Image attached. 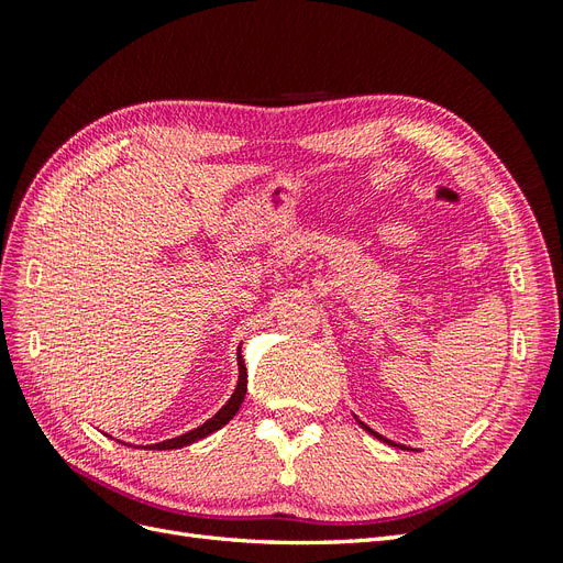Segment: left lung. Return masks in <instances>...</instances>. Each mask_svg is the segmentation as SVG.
<instances>
[{
  "mask_svg": "<svg viewBox=\"0 0 563 563\" xmlns=\"http://www.w3.org/2000/svg\"><path fill=\"white\" fill-rule=\"evenodd\" d=\"M360 424H362V428H364V430H366V432H371V434H373V437H378V439H380V441H387V439H385V437H380V434H378V432H373V430H371V428H368V424H364V422H362V420H360ZM387 444H391V446H399V444H395V441H387Z\"/></svg>",
  "mask_w": 563,
  "mask_h": 563,
  "instance_id": "left-lung-1",
  "label": "left lung"
}]
</instances>
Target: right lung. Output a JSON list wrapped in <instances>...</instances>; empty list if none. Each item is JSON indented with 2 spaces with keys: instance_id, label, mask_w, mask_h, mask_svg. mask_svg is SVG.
<instances>
[{
  "instance_id": "obj_1",
  "label": "right lung",
  "mask_w": 563,
  "mask_h": 563,
  "mask_svg": "<svg viewBox=\"0 0 563 563\" xmlns=\"http://www.w3.org/2000/svg\"><path fill=\"white\" fill-rule=\"evenodd\" d=\"M244 395H246V366H244V360L240 356V383H236V389H234V395L230 397V401H228L223 408H220V411H218L211 420L199 424L197 430L187 432V434H180V437H176V439L159 441V444H152L150 449H157V451L183 449V446H187V444H195V441H199V439H203V437L213 434L216 430L223 428V424H228V422L234 418L236 411H240V406H242V401H244Z\"/></svg>"
}]
</instances>
